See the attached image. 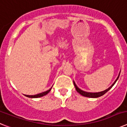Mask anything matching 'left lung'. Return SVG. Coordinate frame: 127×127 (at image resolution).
<instances>
[{
  "instance_id": "obj_1",
  "label": "left lung",
  "mask_w": 127,
  "mask_h": 127,
  "mask_svg": "<svg viewBox=\"0 0 127 127\" xmlns=\"http://www.w3.org/2000/svg\"><path fill=\"white\" fill-rule=\"evenodd\" d=\"M120 72L118 76V77L116 78V79L114 81V82L113 83V85H112L111 86H110V87H109L107 89L105 90L102 91V92H94V93H93V92H85V91L82 90H81L80 88H78V87L77 86V85H76V83H75L74 81H73L74 82V85L75 88H76V91H77V92L79 93V94H80L81 95H83V96H84V97H90V98H97V97H101V96H102L103 95H104L105 93L107 92H108V91L109 90L111 89V88L113 86H114V84L116 83V82L117 81V80L118 79L119 76H120Z\"/></svg>"
}]
</instances>
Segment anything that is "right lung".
<instances>
[{"label":"right lung","mask_w":127,"mask_h":127,"mask_svg":"<svg viewBox=\"0 0 127 127\" xmlns=\"http://www.w3.org/2000/svg\"><path fill=\"white\" fill-rule=\"evenodd\" d=\"M51 88H52V87H51V88H50V89L46 91V92H44L36 94V95H25V96H26V97H29V98H39V97H42V96H44V95H47L48 93L50 92V90H51Z\"/></svg>","instance_id":"obj_1"}]
</instances>
